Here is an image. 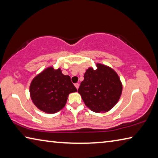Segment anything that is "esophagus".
Here are the masks:
<instances>
[{
	"mask_svg": "<svg viewBox=\"0 0 158 158\" xmlns=\"http://www.w3.org/2000/svg\"><path fill=\"white\" fill-rule=\"evenodd\" d=\"M74 85H75V87H76V89L78 90V89H79V84H78V83H77V84H74Z\"/></svg>",
	"mask_w": 158,
	"mask_h": 158,
	"instance_id": "obj_1",
	"label": "esophagus"
}]
</instances>
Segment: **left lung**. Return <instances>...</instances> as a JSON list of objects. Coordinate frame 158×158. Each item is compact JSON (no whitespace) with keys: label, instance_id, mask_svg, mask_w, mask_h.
<instances>
[{"label":"left lung","instance_id":"obj_1","mask_svg":"<svg viewBox=\"0 0 158 158\" xmlns=\"http://www.w3.org/2000/svg\"><path fill=\"white\" fill-rule=\"evenodd\" d=\"M86 69L78 89L85 105L96 113L110 110L121 98L123 85L117 73L109 67L96 64Z\"/></svg>","mask_w":158,"mask_h":158}]
</instances>
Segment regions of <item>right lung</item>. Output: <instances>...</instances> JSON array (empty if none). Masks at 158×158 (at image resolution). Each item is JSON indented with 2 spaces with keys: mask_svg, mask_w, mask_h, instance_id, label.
<instances>
[{
  "mask_svg": "<svg viewBox=\"0 0 158 158\" xmlns=\"http://www.w3.org/2000/svg\"><path fill=\"white\" fill-rule=\"evenodd\" d=\"M77 90L60 69H45L35 77L30 85V95L35 105L41 111L54 114L65 106L69 93Z\"/></svg>",
  "mask_w": 158,
  "mask_h": 158,
  "instance_id": "1",
  "label": "right lung"
}]
</instances>
